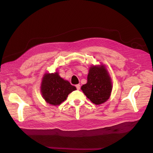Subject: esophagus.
I'll use <instances>...</instances> for the list:
<instances>
[{"instance_id":"esophagus-1","label":"esophagus","mask_w":153,"mask_h":153,"mask_svg":"<svg viewBox=\"0 0 153 153\" xmlns=\"http://www.w3.org/2000/svg\"><path fill=\"white\" fill-rule=\"evenodd\" d=\"M76 88H77V90H80V85H79V84H77V85H76Z\"/></svg>"}]
</instances>
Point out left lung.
<instances>
[{
  "label": "left lung",
  "mask_w": 153,
  "mask_h": 153,
  "mask_svg": "<svg viewBox=\"0 0 153 153\" xmlns=\"http://www.w3.org/2000/svg\"><path fill=\"white\" fill-rule=\"evenodd\" d=\"M81 90L96 105L104 103L109 99L112 90V82L104 65L90 67L87 83L81 87Z\"/></svg>",
  "instance_id": "8db88e82"
}]
</instances>
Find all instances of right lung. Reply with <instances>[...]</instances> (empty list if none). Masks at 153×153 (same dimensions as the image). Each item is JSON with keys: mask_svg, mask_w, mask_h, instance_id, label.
I'll use <instances>...</instances> for the list:
<instances>
[{"mask_svg": "<svg viewBox=\"0 0 153 153\" xmlns=\"http://www.w3.org/2000/svg\"><path fill=\"white\" fill-rule=\"evenodd\" d=\"M76 90V87L62 78L57 71L45 73L41 84V93L43 99L52 105H60L66 100L69 93Z\"/></svg>", "mask_w": 153, "mask_h": 153, "instance_id": "1", "label": "right lung"}]
</instances>
